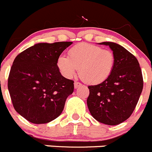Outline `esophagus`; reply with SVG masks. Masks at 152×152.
Here are the masks:
<instances>
[{
  "label": "esophagus",
  "mask_w": 152,
  "mask_h": 152,
  "mask_svg": "<svg viewBox=\"0 0 152 152\" xmlns=\"http://www.w3.org/2000/svg\"><path fill=\"white\" fill-rule=\"evenodd\" d=\"M80 86H81V83H80L77 82V81H75V83H74L75 88H77L78 87Z\"/></svg>",
  "instance_id": "obj_1"
}]
</instances>
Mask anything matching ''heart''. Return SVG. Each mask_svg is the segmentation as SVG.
Returning a JSON list of instances; mask_svg holds the SVG:
<instances>
[{"instance_id": "obj_1", "label": "heart", "mask_w": 152, "mask_h": 152, "mask_svg": "<svg viewBox=\"0 0 152 152\" xmlns=\"http://www.w3.org/2000/svg\"><path fill=\"white\" fill-rule=\"evenodd\" d=\"M56 64L60 72L65 77H72L79 67L80 77L86 83L97 85L106 81L112 75L115 56L109 49L81 43L69 49V57L64 54L60 55Z\"/></svg>"}]
</instances>
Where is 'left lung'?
Here are the masks:
<instances>
[{"mask_svg":"<svg viewBox=\"0 0 152 152\" xmlns=\"http://www.w3.org/2000/svg\"><path fill=\"white\" fill-rule=\"evenodd\" d=\"M109 46L115 56V65L104 82L88 86L87 106L91 116L98 122L115 126L132 115L143 87L142 72L137 59L124 47L113 42Z\"/></svg>","mask_w":152,"mask_h":152,"instance_id":"left-lung-1","label":"left lung"}]
</instances>
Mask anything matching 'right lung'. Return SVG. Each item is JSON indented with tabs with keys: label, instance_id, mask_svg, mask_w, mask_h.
<instances>
[{
	"label": "right lung",
	"instance_id": "obj_1",
	"mask_svg": "<svg viewBox=\"0 0 152 152\" xmlns=\"http://www.w3.org/2000/svg\"><path fill=\"white\" fill-rule=\"evenodd\" d=\"M72 43H37L14 60L8 89L15 111L29 122L43 124L55 120L72 94L74 81L61 75L56 64Z\"/></svg>",
	"mask_w": 152,
	"mask_h": 152
}]
</instances>
